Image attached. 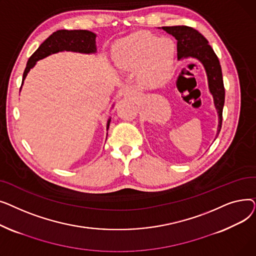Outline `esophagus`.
Returning <instances> with one entry per match:
<instances>
[{"instance_id":"1","label":"esophagus","mask_w":256,"mask_h":256,"mask_svg":"<svg viewBox=\"0 0 256 256\" xmlns=\"http://www.w3.org/2000/svg\"><path fill=\"white\" fill-rule=\"evenodd\" d=\"M137 94V91L134 89V88H128L124 92V96H128V98H130V96H135Z\"/></svg>"}]
</instances>
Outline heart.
<instances>
[{
    "mask_svg": "<svg viewBox=\"0 0 256 256\" xmlns=\"http://www.w3.org/2000/svg\"><path fill=\"white\" fill-rule=\"evenodd\" d=\"M173 57L174 46L169 38L158 39L147 33H136L119 42L116 60L124 68H142L143 83L158 87L170 78Z\"/></svg>",
    "mask_w": 256,
    "mask_h": 256,
    "instance_id": "1",
    "label": "heart"
}]
</instances>
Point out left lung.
Masks as SVG:
<instances>
[{
    "instance_id": "obj_1",
    "label": "left lung",
    "mask_w": 256,
    "mask_h": 256,
    "mask_svg": "<svg viewBox=\"0 0 256 256\" xmlns=\"http://www.w3.org/2000/svg\"><path fill=\"white\" fill-rule=\"evenodd\" d=\"M163 30L176 37L178 40V59L192 57L204 64L210 91L214 96V106L219 114V126L217 136L222 128V113L225 100V89L223 84L222 70L219 59L214 54L206 37L197 30L188 26H163ZM217 138V137H216Z\"/></svg>"
}]
</instances>
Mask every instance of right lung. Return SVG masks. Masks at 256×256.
Instances as JSON below:
<instances>
[{
    "label": "right lung",
    "instance_id": "add662e5",
    "mask_svg": "<svg viewBox=\"0 0 256 256\" xmlns=\"http://www.w3.org/2000/svg\"><path fill=\"white\" fill-rule=\"evenodd\" d=\"M60 50H74L87 54L94 52L96 50V34L87 30H59L54 32L29 58L22 74V82L26 74L38 60ZM109 124L110 120L108 121V128H109Z\"/></svg>",
    "mask_w": 256,
    "mask_h": 256
}]
</instances>
